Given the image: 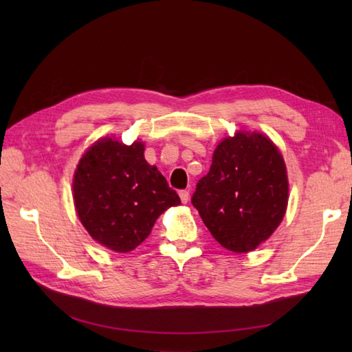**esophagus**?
<instances>
[{"label": "esophagus", "instance_id": "1", "mask_svg": "<svg viewBox=\"0 0 352 352\" xmlns=\"http://www.w3.org/2000/svg\"><path fill=\"white\" fill-rule=\"evenodd\" d=\"M178 193H180V198H182L183 203H184V204L188 203V201H189V190L184 189V190H180Z\"/></svg>", "mask_w": 352, "mask_h": 352}]
</instances>
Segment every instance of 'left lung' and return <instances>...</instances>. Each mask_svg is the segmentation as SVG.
I'll list each match as a JSON object with an SVG mask.
<instances>
[{
	"instance_id": "8db88e82",
	"label": "left lung",
	"mask_w": 352,
	"mask_h": 352,
	"mask_svg": "<svg viewBox=\"0 0 352 352\" xmlns=\"http://www.w3.org/2000/svg\"><path fill=\"white\" fill-rule=\"evenodd\" d=\"M286 164L263 134L236 133L214 149L192 204L223 248L248 252L280 226L287 207Z\"/></svg>"
}]
</instances>
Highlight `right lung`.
<instances>
[{
  "mask_svg": "<svg viewBox=\"0 0 352 352\" xmlns=\"http://www.w3.org/2000/svg\"><path fill=\"white\" fill-rule=\"evenodd\" d=\"M144 144L101 139L81 157L74 175L78 218L96 242L116 252L136 248L157 218L180 197L144 157Z\"/></svg>",
  "mask_w": 352,
  "mask_h": 352,
  "instance_id": "add662e5",
  "label": "right lung"
}]
</instances>
